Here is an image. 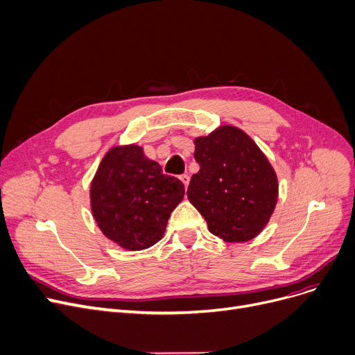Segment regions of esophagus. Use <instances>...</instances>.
I'll return each mask as SVG.
<instances>
[{"label":"esophagus","mask_w":355,"mask_h":355,"mask_svg":"<svg viewBox=\"0 0 355 355\" xmlns=\"http://www.w3.org/2000/svg\"><path fill=\"white\" fill-rule=\"evenodd\" d=\"M180 180L183 182L184 188H188V184H189V182H191V178H189V175H182V176H180Z\"/></svg>","instance_id":"34e87169"}]
</instances>
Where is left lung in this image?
Masks as SVG:
<instances>
[{
	"instance_id": "left-lung-1",
	"label": "left lung",
	"mask_w": 355,
	"mask_h": 355,
	"mask_svg": "<svg viewBox=\"0 0 355 355\" xmlns=\"http://www.w3.org/2000/svg\"><path fill=\"white\" fill-rule=\"evenodd\" d=\"M199 172L188 199L205 218L208 230L227 243L250 241L273 215L279 182L272 163L247 132L221 125L193 140Z\"/></svg>"
}]
</instances>
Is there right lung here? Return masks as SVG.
<instances>
[{
  "instance_id": "1",
  "label": "right lung",
  "mask_w": 355,
  "mask_h": 355,
  "mask_svg": "<svg viewBox=\"0 0 355 355\" xmlns=\"http://www.w3.org/2000/svg\"><path fill=\"white\" fill-rule=\"evenodd\" d=\"M184 195L183 183L162 173L139 144L112 146L91 182V211L101 232L128 251L159 243Z\"/></svg>"
}]
</instances>
